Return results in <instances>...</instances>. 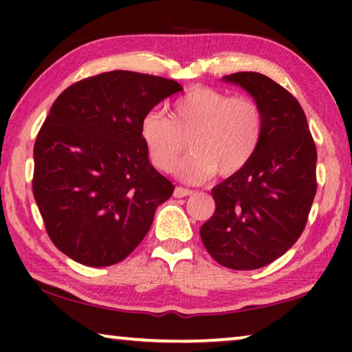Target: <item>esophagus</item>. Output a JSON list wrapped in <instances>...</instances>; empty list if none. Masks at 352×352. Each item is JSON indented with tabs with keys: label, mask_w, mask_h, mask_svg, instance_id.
<instances>
[{
	"label": "esophagus",
	"mask_w": 352,
	"mask_h": 352,
	"mask_svg": "<svg viewBox=\"0 0 352 352\" xmlns=\"http://www.w3.org/2000/svg\"><path fill=\"white\" fill-rule=\"evenodd\" d=\"M192 194V190L190 189H186V187H176L175 189V195L176 199H182V197H187V195H190Z\"/></svg>",
	"instance_id": "34e87169"
}]
</instances>
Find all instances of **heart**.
<instances>
[{
	"mask_svg": "<svg viewBox=\"0 0 352 352\" xmlns=\"http://www.w3.org/2000/svg\"><path fill=\"white\" fill-rule=\"evenodd\" d=\"M141 139L152 165L171 171L189 139L192 155L177 166L182 181L199 184L216 173L230 176L248 165L263 138V112L253 99L197 86L177 98L170 118L151 110L141 120Z\"/></svg>",
	"mask_w": 352,
	"mask_h": 352,
	"instance_id": "b5f03b06",
	"label": "heart"
}]
</instances>
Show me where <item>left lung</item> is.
<instances>
[{"label": "left lung", "instance_id": "obj_1", "mask_svg": "<svg viewBox=\"0 0 352 352\" xmlns=\"http://www.w3.org/2000/svg\"><path fill=\"white\" fill-rule=\"evenodd\" d=\"M263 112V138L242 170L211 189L216 210L200 237L221 266L250 271L280 258L300 239L316 197V144L301 105L256 72L223 76Z\"/></svg>", "mask_w": 352, "mask_h": 352}]
</instances>
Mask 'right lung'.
Wrapping results in <instances>:
<instances>
[{
    "label": "right lung",
    "instance_id": "obj_1",
    "mask_svg": "<svg viewBox=\"0 0 352 352\" xmlns=\"http://www.w3.org/2000/svg\"><path fill=\"white\" fill-rule=\"evenodd\" d=\"M175 80L113 70L72 85L36 136L33 195L47 235L91 267L117 264L151 229L175 186L148 162L141 120Z\"/></svg>",
    "mask_w": 352,
    "mask_h": 352
}]
</instances>
